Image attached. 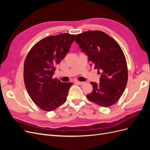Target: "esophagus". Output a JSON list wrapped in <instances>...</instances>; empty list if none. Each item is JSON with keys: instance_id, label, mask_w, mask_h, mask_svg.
Segmentation results:
<instances>
[{"instance_id": "1", "label": "esophagus", "mask_w": 150, "mask_h": 150, "mask_svg": "<svg viewBox=\"0 0 150 150\" xmlns=\"http://www.w3.org/2000/svg\"><path fill=\"white\" fill-rule=\"evenodd\" d=\"M74 83L76 84H79V85H83L84 84V82H81V81H74Z\"/></svg>"}]
</instances>
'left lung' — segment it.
I'll return each instance as SVG.
<instances>
[{
  "label": "left lung",
  "mask_w": 150,
  "mask_h": 150,
  "mask_svg": "<svg viewBox=\"0 0 150 150\" xmlns=\"http://www.w3.org/2000/svg\"><path fill=\"white\" fill-rule=\"evenodd\" d=\"M75 41L88 57L91 66L101 74L99 83H91L93 91L86 97L100 106L113 105L123 93L128 81L126 59L120 45L100 30L77 34Z\"/></svg>",
  "instance_id": "1"
}]
</instances>
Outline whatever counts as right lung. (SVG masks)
Masks as SVG:
<instances>
[{
    "label": "right lung",
    "mask_w": 150,
    "mask_h": 150,
    "mask_svg": "<svg viewBox=\"0 0 150 150\" xmlns=\"http://www.w3.org/2000/svg\"><path fill=\"white\" fill-rule=\"evenodd\" d=\"M75 35L49 36L36 43L27 56L24 79L32 100L41 110L51 111L64 104L72 83L52 79L56 67L69 51Z\"/></svg>",
    "instance_id": "1"
}]
</instances>
